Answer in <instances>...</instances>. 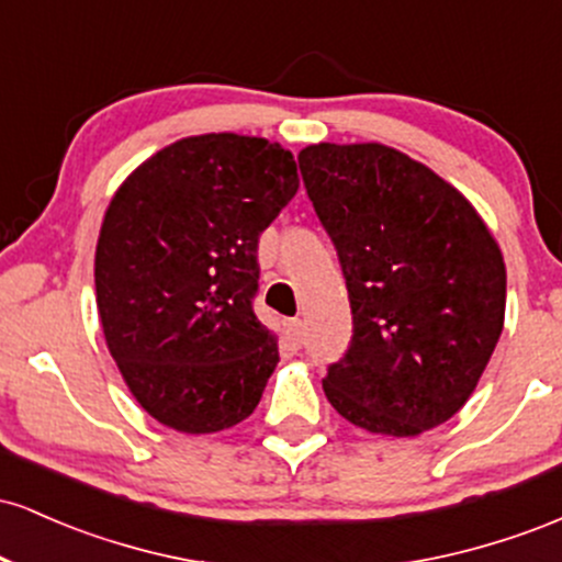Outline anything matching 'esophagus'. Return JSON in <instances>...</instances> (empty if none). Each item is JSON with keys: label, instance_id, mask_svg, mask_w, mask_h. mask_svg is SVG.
I'll return each instance as SVG.
<instances>
[{"label": "esophagus", "instance_id": "esophagus-1", "mask_svg": "<svg viewBox=\"0 0 562 562\" xmlns=\"http://www.w3.org/2000/svg\"><path fill=\"white\" fill-rule=\"evenodd\" d=\"M285 333H288L290 346L299 348V346H301V340H303V322H301V319H288Z\"/></svg>", "mask_w": 562, "mask_h": 562}]
</instances>
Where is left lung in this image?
Wrapping results in <instances>:
<instances>
[{"label":"left lung","mask_w":562,"mask_h":562,"mask_svg":"<svg viewBox=\"0 0 562 562\" xmlns=\"http://www.w3.org/2000/svg\"><path fill=\"white\" fill-rule=\"evenodd\" d=\"M338 250L353 335L322 380L357 428L420 436L465 406L505 327L502 250L473 203L420 160L380 142L299 153Z\"/></svg>","instance_id":"8db88e82"}]
</instances>
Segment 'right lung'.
<instances>
[{
  "label": "right lung",
  "instance_id": "1",
  "mask_svg": "<svg viewBox=\"0 0 562 562\" xmlns=\"http://www.w3.org/2000/svg\"><path fill=\"white\" fill-rule=\"evenodd\" d=\"M295 192L293 153L232 132L171 142L115 190L97 312L128 391L166 428L218 434L259 406L280 351L254 314L256 250Z\"/></svg>",
  "mask_w": 562,
  "mask_h": 562
}]
</instances>
